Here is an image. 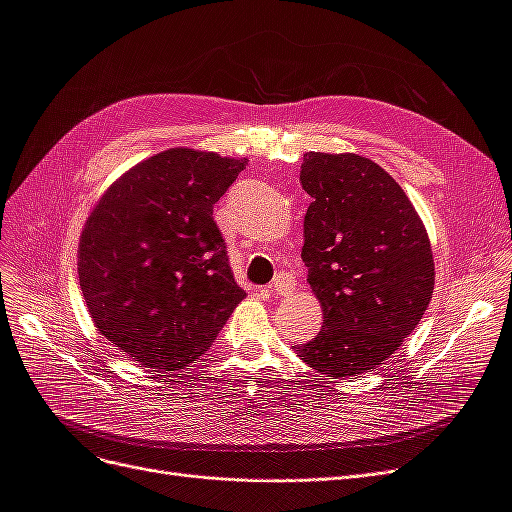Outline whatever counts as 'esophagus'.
<instances>
[{
    "instance_id": "1",
    "label": "esophagus",
    "mask_w": 512,
    "mask_h": 512,
    "mask_svg": "<svg viewBox=\"0 0 512 512\" xmlns=\"http://www.w3.org/2000/svg\"><path fill=\"white\" fill-rule=\"evenodd\" d=\"M294 290V280L288 275V273H280L273 280V284L267 288L269 294H275V297H286V294H290Z\"/></svg>"
}]
</instances>
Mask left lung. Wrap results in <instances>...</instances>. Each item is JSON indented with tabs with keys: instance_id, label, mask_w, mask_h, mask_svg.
I'll use <instances>...</instances> for the list:
<instances>
[{
	"instance_id": "obj_1",
	"label": "left lung",
	"mask_w": 512,
	"mask_h": 512,
	"mask_svg": "<svg viewBox=\"0 0 512 512\" xmlns=\"http://www.w3.org/2000/svg\"><path fill=\"white\" fill-rule=\"evenodd\" d=\"M301 185L307 284L322 329L297 354L329 378L374 371L429 307L436 267L423 220L382 166L356 153L309 151Z\"/></svg>"
}]
</instances>
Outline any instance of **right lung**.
Here are the masks:
<instances>
[{
    "label": "right lung",
    "instance_id": "1",
    "mask_svg": "<svg viewBox=\"0 0 512 512\" xmlns=\"http://www.w3.org/2000/svg\"><path fill=\"white\" fill-rule=\"evenodd\" d=\"M245 164L166 149L126 170L87 218L79 243L87 312L141 367H190L245 299L213 222V205Z\"/></svg>",
    "mask_w": 512,
    "mask_h": 512
}]
</instances>
